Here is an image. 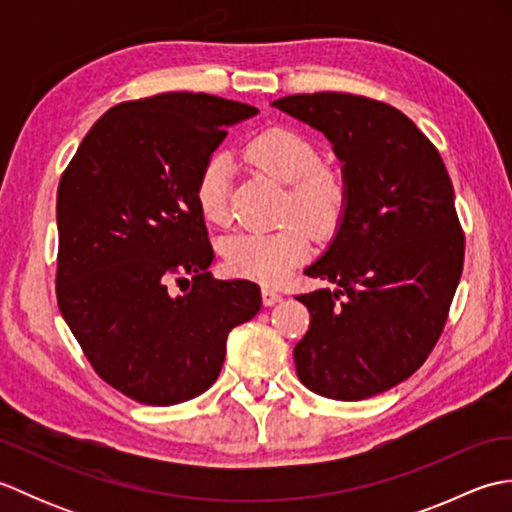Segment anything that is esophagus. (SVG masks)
<instances>
[{
    "mask_svg": "<svg viewBox=\"0 0 512 512\" xmlns=\"http://www.w3.org/2000/svg\"><path fill=\"white\" fill-rule=\"evenodd\" d=\"M262 299H264V306H275V303L281 299V295L273 288H264L262 290Z\"/></svg>",
    "mask_w": 512,
    "mask_h": 512,
    "instance_id": "obj_1",
    "label": "esophagus"
}]
</instances>
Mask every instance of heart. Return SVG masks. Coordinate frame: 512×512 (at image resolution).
<instances>
[{"label": "heart", "mask_w": 512, "mask_h": 512, "mask_svg": "<svg viewBox=\"0 0 512 512\" xmlns=\"http://www.w3.org/2000/svg\"><path fill=\"white\" fill-rule=\"evenodd\" d=\"M246 156L279 182L290 184L284 220L292 222L273 233L226 237L222 242L224 268L235 277L277 286L310 255L312 233L328 239L339 231L350 211V180L339 167L321 162V151L308 136L288 127H270L250 138ZM228 195L231 162L224 154H213L204 160L193 187L195 206L206 222L228 220Z\"/></svg>", "instance_id": "b5f03b06"}]
</instances>
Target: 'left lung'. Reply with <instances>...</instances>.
<instances>
[{
    "label": "left lung",
    "mask_w": 512,
    "mask_h": 512,
    "mask_svg": "<svg viewBox=\"0 0 512 512\" xmlns=\"http://www.w3.org/2000/svg\"><path fill=\"white\" fill-rule=\"evenodd\" d=\"M332 140L352 200L306 273L336 284L297 299L310 328L295 345L314 394L363 400L407 380L436 347L464 266V231L436 145L396 107L347 92L273 103Z\"/></svg>",
    "instance_id": "1"
}]
</instances>
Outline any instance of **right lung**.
Returning <instances> with one entry per match:
<instances>
[{"label":"right lung","mask_w":512,"mask_h":512,"mask_svg":"<svg viewBox=\"0 0 512 512\" xmlns=\"http://www.w3.org/2000/svg\"><path fill=\"white\" fill-rule=\"evenodd\" d=\"M253 114V105L204 92L118 103L61 176L59 310L94 372L143 405H178L209 389L228 332L262 306L253 281L206 273L213 248L193 200L204 160Z\"/></svg>","instance_id":"1"}]
</instances>
